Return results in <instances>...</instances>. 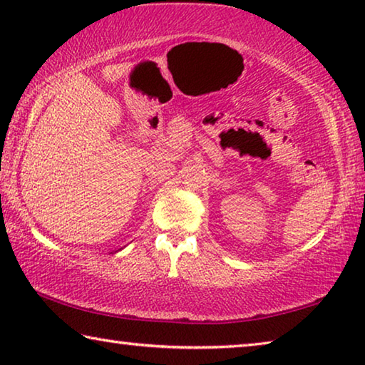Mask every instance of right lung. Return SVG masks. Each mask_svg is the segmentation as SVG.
Wrapping results in <instances>:
<instances>
[{
  "mask_svg": "<svg viewBox=\"0 0 365 365\" xmlns=\"http://www.w3.org/2000/svg\"><path fill=\"white\" fill-rule=\"evenodd\" d=\"M115 252H117V251H115Z\"/></svg>",
  "mask_w": 365,
  "mask_h": 365,
  "instance_id": "add662e5",
  "label": "right lung"
}]
</instances>
